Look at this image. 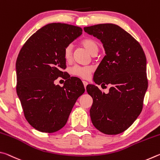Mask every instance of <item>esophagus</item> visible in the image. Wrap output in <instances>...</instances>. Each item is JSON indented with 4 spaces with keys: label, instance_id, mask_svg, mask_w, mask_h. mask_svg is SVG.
<instances>
[{
    "label": "esophagus",
    "instance_id": "esophagus-1",
    "mask_svg": "<svg viewBox=\"0 0 160 160\" xmlns=\"http://www.w3.org/2000/svg\"><path fill=\"white\" fill-rule=\"evenodd\" d=\"M82 82H83V85H84V87H85V88H86V87H87V85H88V82H86V81H82Z\"/></svg>",
    "mask_w": 160,
    "mask_h": 160
}]
</instances>
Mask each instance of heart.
<instances>
[{"mask_svg":"<svg viewBox=\"0 0 160 160\" xmlns=\"http://www.w3.org/2000/svg\"><path fill=\"white\" fill-rule=\"evenodd\" d=\"M81 45L85 47L92 55H95L98 52L99 46L97 42L92 39H85L81 42ZM63 57L66 61H70L72 57V46L68 45L65 48L63 51ZM93 71V68L90 66H75L70 70L71 74L75 76L79 77L83 79H88L90 78L92 72Z\"/></svg>","mask_w":160,"mask_h":160,"instance_id":"b5f03b06","label":"heart"}]
</instances>
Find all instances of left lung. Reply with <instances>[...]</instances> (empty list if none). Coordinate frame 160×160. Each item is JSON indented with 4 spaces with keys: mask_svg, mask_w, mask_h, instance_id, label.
I'll return each mask as SVG.
<instances>
[{
    "mask_svg": "<svg viewBox=\"0 0 160 160\" xmlns=\"http://www.w3.org/2000/svg\"><path fill=\"white\" fill-rule=\"evenodd\" d=\"M84 30L101 40L106 52L94 72V82L112 85L108 94L94 85L87 86L93 99L92 122L104 134L121 133L142 112L148 85L145 54L139 42L116 25L99 24Z\"/></svg>",
    "mask_w": 160,
    "mask_h": 160,
    "instance_id": "1",
    "label": "left lung"
}]
</instances>
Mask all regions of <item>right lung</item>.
<instances>
[{
	"instance_id": "right-lung-1",
	"label": "right lung",
	"mask_w": 160,
	"mask_h": 160,
	"mask_svg": "<svg viewBox=\"0 0 160 160\" xmlns=\"http://www.w3.org/2000/svg\"><path fill=\"white\" fill-rule=\"evenodd\" d=\"M79 27L51 23L27 40L16 61V90L24 116L36 130L53 132L66 125L75 103L84 93L80 79L68 76L63 87L54 80L66 72L65 48L82 34Z\"/></svg>"
}]
</instances>
